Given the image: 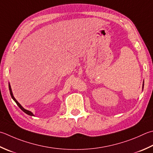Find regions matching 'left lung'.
Instances as JSON below:
<instances>
[{
  "label": "left lung",
  "mask_w": 153,
  "mask_h": 153,
  "mask_svg": "<svg viewBox=\"0 0 153 153\" xmlns=\"http://www.w3.org/2000/svg\"><path fill=\"white\" fill-rule=\"evenodd\" d=\"M143 88H144V81H143Z\"/></svg>",
  "instance_id": "8db88e82"
}]
</instances>
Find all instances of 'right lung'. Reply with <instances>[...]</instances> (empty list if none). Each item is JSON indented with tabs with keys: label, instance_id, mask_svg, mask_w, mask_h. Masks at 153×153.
Returning a JSON list of instances; mask_svg holds the SVG:
<instances>
[{
	"label": "right lung",
	"instance_id": "1",
	"mask_svg": "<svg viewBox=\"0 0 153 153\" xmlns=\"http://www.w3.org/2000/svg\"><path fill=\"white\" fill-rule=\"evenodd\" d=\"M8 88H9V91H10V95H11L12 98H13V100L15 101V102H16V103L17 104V105L20 107V109L21 110H22V111H24L25 113H26L27 115H30V116H34V115L33 114V113L30 111H28V110H27V109L24 108V107H23L22 105H20L19 102H18V101L16 100V99L14 98V95H13V91H12V89H11V86H10V83H8Z\"/></svg>",
	"mask_w": 153,
	"mask_h": 153
}]
</instances>
